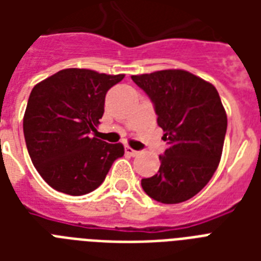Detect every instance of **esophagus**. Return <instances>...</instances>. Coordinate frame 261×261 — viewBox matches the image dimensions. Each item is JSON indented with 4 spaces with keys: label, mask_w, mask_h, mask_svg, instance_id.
<instances>
[{
    "label": "esophagus",
    "mask_w": 261,
    "mask_h": 261,
    "mask_svg": "<svg viewBox=\"0 0 261 261\" xmlns=\"http://www.w3.org/2000/svg\"><path fill=\"white\" fill-rule=\"evenodd\" d=\"M124 151H126L127 155H131V157H135V155H138V153H139V151L134 150V149H133V147H130V146H126Z\"/></svg>",
    "instance_id": "esophagus-1"
}]
</instances>
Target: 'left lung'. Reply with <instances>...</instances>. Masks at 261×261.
<instances>
[{
    "label": "left lung",
    "mask_w": 261,
    "mask_h": 261,
    "mask_svg": "<svg viewBox=\"0 0 261 261\" xmlns=\"http://www.w3.org/2000/svg\"><path fill=\"white\" fill-rule=\"evenodd\" d=\"M131 79L154 104L168 143L159 172L142 178L143 191L157 202H186L210 181L221 161L227 118L218 90L178 69Z\"/></svg>",
    "instance_id": "8db88e82"
}]
</instances>
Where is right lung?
Wrapping results in <instances>:
<instances>
[{
	"label": "right lung",
	"instance_id": "right-lung-1",
	"mask_svg": "<svg viewBox=\"0 0 261 261\" xmlns=\"http://www.w3.org/2000/svg\"><path fill=\"white\" fill-rule=\"evenodd\" d=\"M124 74L65 69L32 89L22 119L30 157L43 180L63 194L80 196L97 188L122 143L92 137L104 114L106 94Z\"/></svg>",
	"mask_w": 261,
	"mask_h": 261
}]
</instances>
